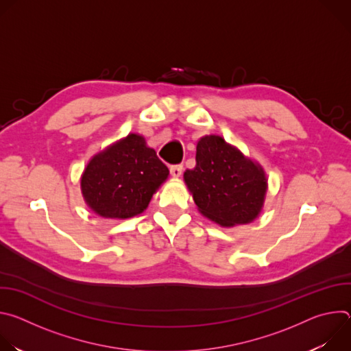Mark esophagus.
Segmentation results:
<instances>
[{
  "label": "esophagus",
  "instance_id": "34e87169",
  "mask_svg": "<svg viewBox=\"0 0 351 351\" xmlns=\"http://www.w3.org/2000/svg\"><path fill=\"white\" fill-rule=\"evenodd\" d=\"M169 171H171V175H172L173 178H179V176L182 175V172H183V165H180V164L172 165Z\"/></svg>",
  "mask_w": 351,
  "mask_h": 351
}]
</instances>
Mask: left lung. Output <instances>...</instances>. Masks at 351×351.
Listing matches in <instances>:
<instances>
[{"label": "left lung", "mask_w": 351, "mask_h": 351, "mask_svg": "<svg viewBox=\"0 0 351 351\" xmlns=\"http://www.w3.org/2000/svg\"><path fill=\"white\" fill-rule=\"evenodd\" d=\"M183 178L198 211L222 226L252 222L263 210L268 187L264 169L221 136L198 140L195 167Z\"/></svg>", "instance_id": "obj_1"}]
</instances>
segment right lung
<instances>
[{"mask_svg":"<svg viewBox=\"0 0 351 351\" xmlns=\"http://www.w3.org/2000/svg\"><path fill=\"white\" fill-rule=\"evenodd\" d=\"M168 175L167 165L147 147L144 137L130 133L90 160L80 187L95 214L126 219L148 207Z\"/></svg>","mask_w":351,"mask_h":351,"instance_id":"obj_1","label":"right lung"}]
</instances>
